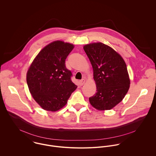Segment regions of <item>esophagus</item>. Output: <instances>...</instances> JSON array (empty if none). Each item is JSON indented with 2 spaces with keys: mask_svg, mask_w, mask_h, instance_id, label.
Returning a JSON list of instances; mask_svg holds the SVG:
<instances>
[{
  "mask_svg": "<svg viewBox=\"0 0 156 156\" xmlns=\"http://www.w3.org/2000/svg\"><path fill=\"white\" fill-rule=\"evenodd\" d=\"M85 79H82V80H80L79 81V83H80V86H82V85H83V84L85 83Z\"/></svg>",
  "mask_w": 156,
  "mask_h": 156,
  "instance_id": "esophagus-1",
  "label": "esophagus"
}]
</instances>
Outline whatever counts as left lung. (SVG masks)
I'll return each instance as SVG.
<instances>
[{"label": "left lung", "mask_w": 156, "mask_h": 156, "mask_svg": "<svg viewBox=\"0 0 156 156\" xmlns=\"http://www.w3.org/2000/svg\"><path fill=\"white\" fill-rule=\"evenodd\" d=\"M94 71L97 92L89 97L98 110H110L121 102L130 87V79L122 58L111 47L101 43L85 45Z\"/></svg>", "instance_id": "obj_1"}]
</instances>
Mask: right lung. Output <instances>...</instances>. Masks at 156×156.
I'll list each match as a JSON object with an SVG mask.
<instances>
[{
    "label": "right lung",
    "mask_w": 156,
    "mask_h": 156,
    "mask_svg": "<svg viewBox=\"0 0 156 156\" xmlns=\"http://www.w3.org/2000/svg\"><path fill=\"white\" fill-rule=\"evenodd\" d=\"M73 48L71 44L54 41L40 51L27 71L29 91L45 111H57L63 108L77 87L66 66V59Z\"/></svg>",
    "instance_id": "obj_1"
}]
</instances>
